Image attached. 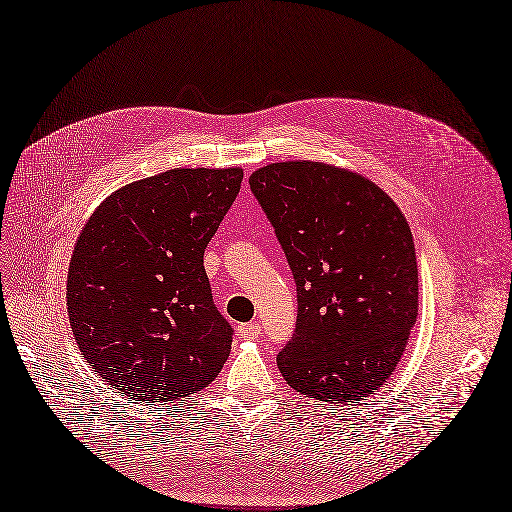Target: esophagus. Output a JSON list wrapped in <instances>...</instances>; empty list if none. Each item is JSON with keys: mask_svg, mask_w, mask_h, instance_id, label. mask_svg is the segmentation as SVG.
Returning <instances> with one entry per match:
<instances>
[{"mask_svg": "<svg viewBox=\"0 0 512 512\" xmlns=\"http://www.w3.org/2000/svg\"><path fill=\"white\" fill-rule=\"evenodd\" d=\"M238 333H240L244 339H249V342H253V339L259 337L261 329H259V325L249 323V325H240V327H238Z\"/></svg>", "mask_w": 512, "mask_h": 512, "instance_id": "1", "label": "esophagus"}]
</instances>
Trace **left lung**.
Returning <instances> with one entry per match:
<instances>
[{"label": "left lung", "mask_w": 512, "mask_h": 512, "mask_svg": "<svg viewBox=\"0 0 512 512\" xmlns=\"http://www.w3.org/2000/svg\"><path fill=\"white\" fill-rule=\"evenodd\" d=\"M249 183L297 285L282 377L316 401L371 396L418 318V263L401 208L371 179L325 162H274Z\"/></svg>", "instance_id": "obj_1"}]
</instances>
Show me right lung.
I'll use <instances>...</instances> for the list:
<instances>
[{
  "instance_id": "add662e5",
  "label": "right lung",
  "mask_w": 512,
  "mask_h": 512,
  "mask_svg": "<svg viewBox=\"0 0 512 512\" xmlns=\"http://www.w3.org/2000/svg\"><path fill=\"white\" fill-rule=\"evenodd\" d=\"M242 168H170L107 196L73 246L67 312L88 365L139 401L211 384L232 350L204 249L240 192Z\"/></svg>"
}]
</instances>
